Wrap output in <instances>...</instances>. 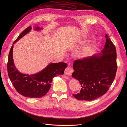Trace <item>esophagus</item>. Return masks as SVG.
Returning <instances> with one entry per match:
<instances>
[{"label":"esophagus","instance_id":"obj_1","mask_svg":"<svg viewBox=\"0 0 127 127\" xmlns=\"http://www.w3.org/2000/svg\"><path fill=\"white\" fill-rule=\"evenodd\" d=\"M73 72V69L71 68L70 67H68L66 68V69H65L64 73H65V74H66L67 75H71Z\"/></svg>","mask_w":127,"mask_h":127}]
</instances>
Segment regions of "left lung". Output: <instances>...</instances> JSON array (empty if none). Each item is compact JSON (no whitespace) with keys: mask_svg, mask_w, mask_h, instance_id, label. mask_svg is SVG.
Wrapping results in <instances>:
<instances>
[{"mask_svg":"<svg viewBox=\"0 0 127 127\" xmlns=\"http://www.w3.org/2000/svg\"><path fill=\"white\" fill-rule=\"evenodd\" d=\"M104 49L99 56L76 60L72 76L81 86L80 92L73 95L80 100L90 101L104 95L113 83L117 70L116 47L107 34Z\"/></svg>","mask_w":127,"mask_h":127,"instance_id":"left-lung-1","label":"left lung"}]
</instances>
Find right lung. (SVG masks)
Returning <instances> with one entry per match:
<instances>
[{
	"label": "right lung",
	"instance_id": "1",
	"mask_svg": "<svg viewBox=\"0 0 127 127\" xmlns=\"http://www.w3.org/2000/svg\"><path fill=\"white\" fill-rule=\"evenodd\" d=\"M36 30H40L39 27ZM32 30L26 28L13 42L14 44ZM13 45L11 47L7 62V72L9 79L16 91L21 95L28 97L39 98L46 95L49 90L52 79L55 76L63 74L67 64L64 62L50 63L39 73L29 75L18 71L14 65L12 58Z\"/></svg>",
	"mask_w": 127,
	"mask_h": 127
}]
</instances>
